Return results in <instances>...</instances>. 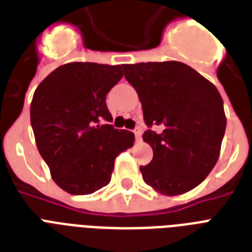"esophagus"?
<instances>
[{
	"mask_svg": "<svg viewBox=\"0 0 252 252\" xmlns=\"http://www.w3.org/2000/svg\"><path fill=\"white\" fill-rule=\"evenodd\" d=\"M133 132H134V136H136V140H137V141H141V134H142L141 128H140V126H137V128H136Z\"/></svg>",
	"mask_w": 252,
	"mask_h": 252,
	"instance_id": "34e87169",
	"label": "esophagus"
}]
</instances>
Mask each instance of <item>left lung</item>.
Listing matches in <instances>:
<instances>
[{
    "mask_svg": "<svg viewBox=\"0 0 252 252\" xmlns=\"http://www.w3.org/2000/svg\"><path fill=\"white\" fill-rule=\"evenodd\" d=\"M123 69L149 128L142 138L152 146L153 159L140 166L144 182L162 195L191 191L219 159L226 128L219 90L179 61L126 64Z\"/></svg>",
    "mask_w": 252,
    "mask_h": 252,
    "instance_id": "left-lung-1",
    "label": "left lung"
}]
</instances>
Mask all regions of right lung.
I'll use <instances>...</instances> for the list:
<instances>
[{
    "label": "right lung",
    "mask_w": 252,
    "mask_h": 252,
    "mask_svg": "<svg viewBox=\"0 0 252 252\" xmlns=\"http://www.w3.org/2000/svg\"><path fill=\"white\" fill-rule=\"evenodd\" d=\"M120 65L69 63L33 93L30 116L39 153L55 183L72 195H90L110 183L115 158L134 134L115 129L106 104L122 80Z\"/></svg>",
    "instance_id": "obj_1"
}]
</instances>
